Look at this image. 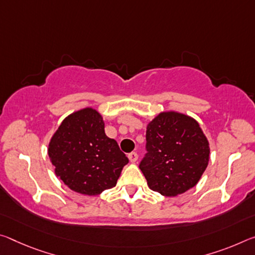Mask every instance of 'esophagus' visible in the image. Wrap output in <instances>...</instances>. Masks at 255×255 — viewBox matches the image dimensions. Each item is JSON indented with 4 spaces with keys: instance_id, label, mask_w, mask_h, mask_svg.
<instances>
[{
    "instance_id": "obj_1",
    "label": "esophagus",
    "mask_w": 255,
    "mask_h": 255,
    "mask_svg": "<svg viewBox=\"0 0 255 255\" xmlns=\"http://www.w3.org/2000/svg\"><path fill=\"white\" fill-rule=\"evenodd\" d=\"M128 159H129V161H130V162H136L137 161V159H138V155H137V153L136 152H131V153H129L128 154Z\"/></svg>"
}]
</instances>
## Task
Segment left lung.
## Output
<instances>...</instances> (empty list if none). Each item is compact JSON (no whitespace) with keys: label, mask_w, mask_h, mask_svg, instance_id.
<instances>
[{"label":"left lung","mask_w":255,"mask_h":255,"mask_svg":"<svg viewBox=\"0 0 255 255\" xmlns=\"http://www.w3.org/2000/svg\"><path fill=\"white\" fill-rule=\"evenodd\" d=\"M146 151L139 169L148 187L165 196L194 187L210 157L209 142L199 123L175 111L161 112L147 125Z\"/></svg>","instance_id":"obj_1"}]
</instances>
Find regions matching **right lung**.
<instances>
[{"instance_id": "1", "label": "right lung", "mask_w": 255, "mask_h": 255, "mask_svg": "<svg viewBox=\"0 0 255 255\" xmlns=\"http://www.w3.org/2000/svg\"><path fill=\"white\" fill-rule=\"evenodd\" d=\"M55 175L72 191L98 195L115 187L128 157L104 131L93 108L71 113L52 136L47 148Z\"/></svg>"}]
</instances>
